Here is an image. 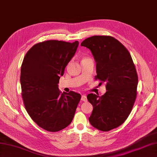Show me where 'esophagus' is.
Instances as JSON below:
<instances>
[{
  "instance_id": "1",
  "label": "esophagus",
  "mask_w": 157,
  "mask_h": 157,
  "mask_svg": "<svg viewBox=\"0 0 157 157\" xmlns=\"http://www.w3.org/2000/svg\"><path fill=\"white\" fill-rule=\"evenodd\" d=\"M81 100L83 101H87V97L85 95H82L81 97Z\"/></svg>"
}]
</instances>
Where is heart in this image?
Listing matches in <instances>:
<instances>
[{
  "label": "heart",
  "mask_w": 157,
  "mask_h": 157,
  "mask_svg": "<svg viewBox=\"0 0 157 157\" xmlns=\"http://www.w3.org/2000/svg\"><path fill=\"white\" fill-rule=\"evenodd\" d=\"M84 59H86V58H84Z\"/></svg>",
  "instance_id": "obj_1"
}]
</instances>
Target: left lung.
Returning a JSON list of instances; mask_svg holds the SVG:
<instances>
[{"instance_id":"1","label":"left lung","mask_w":157,"mask_h":157,"mask_svg":"<svg viewBox=\"0 0 157 157\" xmlns=\"http://www.w3.org/2000/svg\"><path fill=\"white\" fill-rule=\"evenodd\" d=\"M81 45L91 51L96 61L95 79L106 84L103 96H87L94 108L89 121L94 128L106 132L121 125L130 114L136 98V68L128 51L111 36H92Z\"/></svg>"}]
</instances>
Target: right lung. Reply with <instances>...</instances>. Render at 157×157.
Returning <instances> with one entry per match:
<instances>
[{
  "label": "right lung",
  "mask_w": 157,
  "mask_h": 157,
  "mask_svg": "<svg viewBox=\"0 0 157 157\" xmlns=\"http://www.w3.org/2000/svg\"><path fill=\"white\" fill-rule=\"evenodd\" d=\"M79 45L49 40L37 43L25 55L21 65V85L25 109L32 120L47 131L57 132L70 124L81 99L74 92L58 87Z\"/></svg>",
  "instance_id": "obj_1"
}]
</instances>
